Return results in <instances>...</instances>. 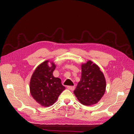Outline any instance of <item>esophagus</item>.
<instances>
[{
  "instance_id": "1",
  "label": "esophagus",
  "mask_w": 134,
  "mask_h": 134,
  "mask_svg": "<svg viewBox=\"0 0 134 134\" xmlns=\"http://www.w3.org/2000/svg\"><path fill=\"white\" fill-rule=\"evenodd\" d=\"M67 87L68 89H69L70 90H74L75 89V87L73 86H68Z\"/></svg>"
}]
</instances>
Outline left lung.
Returning a JSON list of instances; mask_svg holds the SVG:
<instances>
[{
	"label": "left lung",
	"mask_w": 134,
	"mask_h": 134,
	"mask_svg": "<svg viewBox=\"0 0 134 134\" xmlns=\"http://www.w3.org/2000/svg\"><path fill=\"white\" fill-rule=\"evenodd\" d=\"M81 81L74 93L82 104L91 105L97 103L104 96L106 81L99 67L90 60L81 65Z\"/></svg>",
	"instance_id": "left-lung-1"
}]
</instances>
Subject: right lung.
Here are the masks:
<instances>
[{
    "label": "right lung",
    "instance_id": "add662e5",
    "mask_svg": "<svg viewBox=\"0 0 134 134\" xmlns=\"http://www.w3.org/2000/svg\"><path fill=\"white\" fill-rule=\"evenodd\" d=\"M49 61L42 63L36 68L30 81V92L33 98L41 106L48 107L53 105L65 88L61 79L54 77L53 72L55 64Z\"/></svg>",
    "mask_w": 134,
    "mask_h": 134
}]
</instances>
